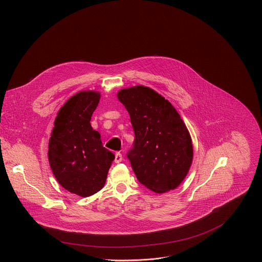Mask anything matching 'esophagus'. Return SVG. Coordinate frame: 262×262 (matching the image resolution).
Listing matches in <instances>:
<instances>
[{
    "label": "esophagus",
    "mask_w": 262,
    "mask_h": 262,
    "mask_svg": "<svg viewBox=\"0 0 262 262\" xmlns=\"http://www.w3.org/2000/svg\"><path fill=\"white\" fill-rule=\"evenodd\" d=\"M122 155L120 154V153H116L115 154V156H114V161H115V163H120L121 161H122Z\"/></svg>",
    "instance_id": "esophagus-1"
}]
</instances>
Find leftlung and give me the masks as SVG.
<instances>
[{
    "label": "left lung",
    "instance_id": "left-lung-1",
    "mask_svg": "<svg viewBox=\"0 0 262 262\" xmlns=\"http://www.w3.org/2000/svg\"><path fill=\"white\" fill-rule=\"evenodd\" d=\"M135 132L127 158L138 180L148 189L164 193L186 177L193 159L189 132L177 110L155 90L142 85L121 89Z\"/></svg>",
    "mask_w": 262,
    "mask_h": 262
}]
</instances>
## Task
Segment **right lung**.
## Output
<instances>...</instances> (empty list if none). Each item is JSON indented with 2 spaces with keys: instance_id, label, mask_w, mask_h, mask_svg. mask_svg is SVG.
Instances as JSON below:
<instances>
[{
  "instance_id": "right-lung-1",
  "label": "right lung",
  "mask_w": 262,
  "mask_h": 262,
  "mask_svg": "<svg viewBox=\"0 0 262 262\" xmlns=\"http://www.w3.org/2000/svg\"><path fill=\"white\" fill-rule=\"evenodd\" d=\"M100 97L99 92L90 90L72 96L57 112L49 143V161L55 179L82 198L103 188L114 160L90 123Z\"/></svg>"
}]
</instances>
